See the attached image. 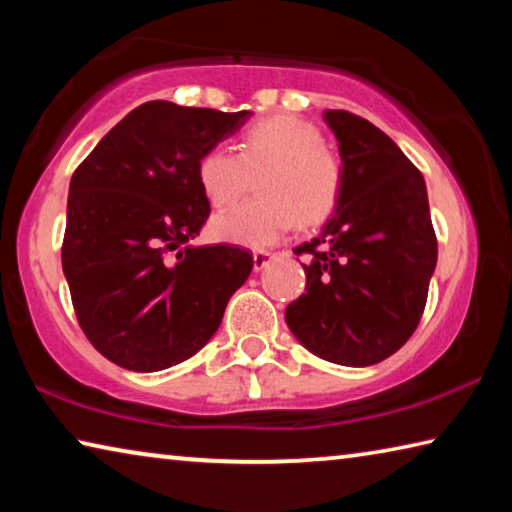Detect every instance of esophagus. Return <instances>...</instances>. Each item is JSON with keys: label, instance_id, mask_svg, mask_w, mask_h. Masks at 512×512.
<instances>
[{"label": "esophagus", "instance_id": "esophagus-1", "mask_svg": "<svg viewBox=\"0 0 512 512\" xmlns=\"http://www.w3.org/2000/svg\"><path fill=\"white\" fill-rule=\"evenodd\" d=\"M275 255L273 253H268V250H257V253L253 255V266H255V271H264V268L271 264V259H273Z\"/></svg>", "mask_w": 512, "mask_h": 512}]
</instances>
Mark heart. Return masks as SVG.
I'll list each match as a JSON object with an SVG mask.
<instances>
[{"mask_svg":"<svg viewBox=\"0 0 512 512\" xmlns=\"http://www.w3.org/2000/svg\"><path fill=\"white\" fill-rule=\"evenodd\" d=\"M196 176L214 207L237 203L259 176L262 196L212 221L216 239L246 248L277 244L296 219L305 228L325 221L339 203L343 180L323 133L293 115L259 119L241 137L239 153L223 146L203 153Z\"/></svg>","mask_w":512,"mask_h":512,"instance_id":"heart-1","label":"heart"}]
</instances>
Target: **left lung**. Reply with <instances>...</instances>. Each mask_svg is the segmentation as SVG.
I'll return each mask as SVG.
<instances>
[{
	"label": "left lung",
	"mask_w": 512,
	"mask_h": 512,
	"mask_svg": "<svg viewBox=\"0 0 512 512\" xmlns=\"http://www.w3.org/2000/svg\"><path fill=\"white\" fill-rule=\"evenodd\" d=\"M339 142L341 194L307 255L305 293L284 311L316 357L372 366L411 339L427 305L438 241L427 185L391 137L348 110H325Z\"/></svg>",
	"instance_id": "left-lung-1"
}]
</instances>
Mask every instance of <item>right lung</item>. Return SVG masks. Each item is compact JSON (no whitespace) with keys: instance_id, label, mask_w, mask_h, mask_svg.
Segmentation results:
<instances>
[{"instance_id":"right-lung-1","label":"right lung","mask_w":512,"mask_h":512,"mask_svg":"<svg viewBox=\"0 0 512 512\" xmlns=\"http://www.w3.org/2000/svg\"><path fill=\"white\" fill-rule=\"evenodd\" d=\"M250 115L146 101L74 171L63 273L85 336L117 366L158 372L192 357L253 271L244 248L189 246L210 216L198 160Z\"/></svg>"}]
</instances>
